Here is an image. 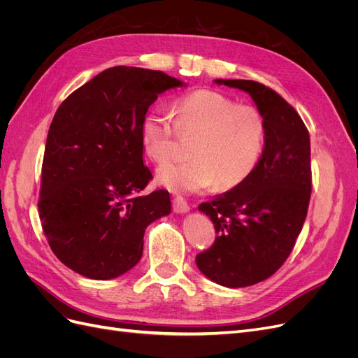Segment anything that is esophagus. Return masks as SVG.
Returning <instances> with one entry per match:
<instances>
[{
    "label": "esophagus",
    "mask_w": 358,
    "mask_h": 358,
    "mask_svg": "<svg viewBox=\"0 0 358 358\" xmlns=\"http://www.w3.org/2000/svg\"><path fill=\"white\" fill-rule=\"evenodd\" d=\"M173 209L178 213H185L189 210V204L182 196H176L173 197Z\"/></svg>",
    "instance_id": "obj_1"
}]
</instances>
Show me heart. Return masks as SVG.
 I'll return each instance as SVG.
<instances>
[{
	"label": "heart",
	"instance_id": "obj_1",
	"mask_svg": "<svg viewBox=\"0 0 358 358\" xmlns=\"http://www.w3.org/2000/svg\"><path fill=\"white\" fill-rule=\"evenodd\" d=\"M170 117L149 110L138 136L145 154L157 166L175 157L176 137H192L189 161L158 170V182L175 192H196L216 182L231 189L255 171L266 148V121L254 106L239 104L218 91L199 90L180 96Z\"/></svg>",
	"mask_w": 358,
	"mask_h": 358
}]
</instances>
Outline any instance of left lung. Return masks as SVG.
<instances>
[{"label": "left lung", "instance_id": "obj_1", "mask_svg": "<svg viewBox=\"0 0 358 358\" xmlns=\"http://www.w3.org/2000/svg\"><path fill=\"white\" fill-rule=\"evenodd\" d=\"M248 92L266 121V148L242 185L200 210L215 225V242L196 263L213 282L241 288L276 273L294 249L310 191L309 131L288 101L254 80H215Z\"/></svg>", "mask_w": 358, "mask_h": 358}]
</instances>
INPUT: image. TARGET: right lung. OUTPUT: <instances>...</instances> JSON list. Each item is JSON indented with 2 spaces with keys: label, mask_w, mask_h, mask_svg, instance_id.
<instances>
[{
  "label": "right lung",
  "mask_w": 358,
  "mask_h": 358,
  "mask_svg": "<svg viewBox=\"0 0 358 358\" xmlns=\"http://www.w3.org/2000/svg\"><path fill=\"white\" fill-rule=\"evenodd\" d=\"M183 83L171 76L116 66L61 103L41 166L38 215L52 252L76 273L112 279L143 254L146 227L170 213L166 189L142 194L138 128L158 95Z\"/></svg>",
  "instance_id": "add662e5"
}]
</instances>
